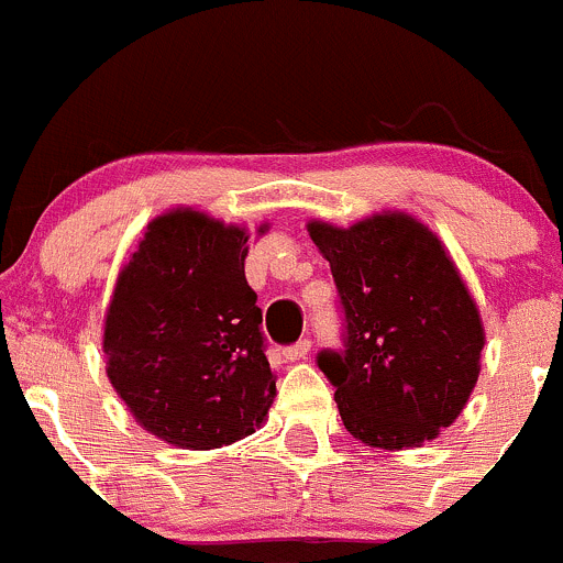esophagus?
<instances>
[{"mask_svg": "<svg viewBox=\"0 0 563 563\" xmlns=\"http://www.w3.org/2000/svg\"><path fill=\"white\" fill-rule=\"evenodd\" d=\"M309 350H311V339H298V342L295 344H289V347H284L282 353H284V358L287 361H300V358H306V355H309Z\"/></svg>", "mask_w": 563, "mask_h": 563, "instance_id": "1", "label": "esophagus"}]
</instances>
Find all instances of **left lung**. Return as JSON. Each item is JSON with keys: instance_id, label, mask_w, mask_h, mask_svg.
I'll use <instances>...</instances> for the list:
<instances>
[{"instance_id": "1", "label": "left lung", "mask_w": 563, "mask_h": 563, "mask_svg": "<svg viewBox=\"0 0 563 563\" xmlns=\"http://www.w3.org/2000/svg\"><path fill=\"white\" fill-rule=\"evenodd\" d=\"M342 311V347L317 366L336 388L344 427L380 449L432 441L468 402L482 320L441 241L410 216H372L350 230L311 221Z\"/></svg>"}]
</instances>
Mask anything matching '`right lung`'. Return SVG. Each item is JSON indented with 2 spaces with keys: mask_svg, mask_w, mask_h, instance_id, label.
Listing matches in <instances>:
<instances>
[{
  "mask_svg": "<svg viewBox=\"0 0 563 563\" xmlns=\"http://www.w3.org/2000/svg\"><path fill=\"white\" fill-rule=\"evenodd\" d=\"M246 243L238 227L175 210L147 227L117 279L106 372L139 424L172 446L241 441L274 402L263 309L243 271Z\"/></svg>",
  "mask_w": 563,
  "mask_h": 563,
  "instance_id": "add662e5",
  "label": "right lung"
}]
</instances>
